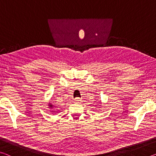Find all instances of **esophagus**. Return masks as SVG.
<instances>
[{
  "instance_id": "1",
  "label": "esophagus",
  "mask_w": 156,
  "mask_h": 156,
  "mask_svg": "<svg viewBox=\"0 0 156 156\" xmlns=\"http://www.w3.org/2000/svg\"><path fill=\"white\" fill-rule=\"evenodd\" d=\"M81 102V100L80 98H76L74 100V103H80Z\"/></svg>"
}]
</instances>
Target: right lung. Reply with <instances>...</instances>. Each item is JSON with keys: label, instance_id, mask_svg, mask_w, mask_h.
Returning a JSON list of instances; mask_svg holds the SVG:
<instances>
[{"label": "right lung", "instance_id": "right-lung-1", "mask_svg": "<svg viewBox=\"0 0 156 156\" xmlns=\"http://www.w3.org/2000/svg\"><path fill=\"white\" fill-rule=\"evenodd\" d=\"M48 106H49V107H48L49 108H52L53 107H54V105H52V104H51V103H49Z\"/></svg>", "mask_w": 156, "mask_h": 156}]
</instances>
